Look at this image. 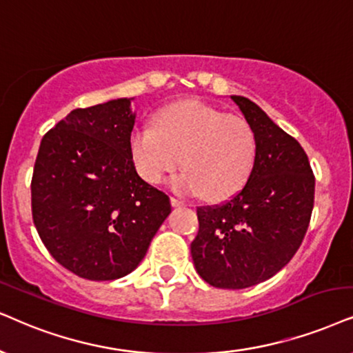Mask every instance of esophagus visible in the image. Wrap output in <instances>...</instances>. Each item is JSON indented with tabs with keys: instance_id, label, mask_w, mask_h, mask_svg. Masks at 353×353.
Masks as SVG:
<instances>
[{
	"instance_id": "1",
	"label": "esophagus",
	"mask_w": 353,
	"mask_h": 353,
	"mask_svg": "<svg viewBox=\"0 0 353 353\" xmlns=\"http://www.w3.org/2000/svg\"><path fill=\"white\" fill-rule=\"evenodd\" d=\"M171 203H172V207H185L184 200L176 199V197H171Z\"/></svg>"
}]
</instances>
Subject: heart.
Instances as JSON below:
<instances>
[{
  "label": "heart",
  "mask_w": 353,
  "mask_h": 353,
  "mask_svg": "<svg viewBox=\"0 0 353 353\" xmlns=\"http://www.w3.org/2000/svg\"><path fill=\"white\" fill-rule=\"evenodd\" d=\"M132 159L150 184H161L184 164L172 187L184 195L226 200L246 185L257 156L252 127L200 101L164 107L154 125H138L130 135Z\"/></svg>",
  "instance_id": "b5f03b06"
}]
</instances>
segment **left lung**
Segmentation results:
<instances>
[{"label": "left lung", "instance_id": "1", "mask_svg": "<svg viewBox=\"0 0 353 353\" xmlns=\"http://www.w3.org/2000/svg\"><path fill=\"white\" fill-rule=\"evenodd\" d=\"M231 99L256 133V164L230 200L197 207L190 254L205 282L241 290L274 276L301 246L313 213L314 174L301 145L261 107L243 96Z\"/></svg>", "mask_w": 353, "mask_h": 353}]
</instances>
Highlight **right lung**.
<instances>
[{
  "mask_svg": "<svg viewBox=\"0 0 353 353\" xmlns=\"http://www.w3.org/2000/svg\"><path fill=\"white\" fill-rule=\"evenodd\" d=\"M132 101L71 110L43 135L35 158V228L58 264L86 280L135 270L171 213L168 195L133 164Z\"/></svg>",
  "mask_w": 353,
  "mask_h": 353,
  "instance_id": "right-lung-1",
  "label": "right lung"
}]
</instances>
